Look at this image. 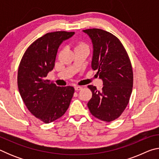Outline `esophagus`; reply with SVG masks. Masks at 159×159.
I'll return each instance as SVG.
<instances>
[{
	"instance_id": "esophagus-1",
	"label": "esophagus",
	"mask_w": 159,
	"mask_h": 159,
	"mask_svg": "<svg viewBox=\"0 0 159 159\" xmlns=\"http://www.w3.org/2000/svg\"><path fill=\"white\" fill-rule=\"evenodd\" d=\"M82 88H83L81 87V86H79V85L75 86V90H81Z\"/></svg>"
}]
</instances>
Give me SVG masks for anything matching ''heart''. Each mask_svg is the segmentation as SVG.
Here are the masks:
<instances>
[{"label":"heart","mask_w":159,"mask_h":159,"mask_svg":"<svg viewBox=\"0 0 159 159\" xmlns=\"http://www.w3.org/2000/svg\"><path fill=\"white\" fill-rule=\"evenodd\" d=\"M88 48L87 44H85V43H83V42H80V43H79L76 45V48Z\"/></svg>","instance_id":"obj_1"}]
</instances>
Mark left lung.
<instances>
[{
  "label": "left lung",
  "instance_id": "left-lung-1",
  "mask_svg": "<svg viewBox=\"0 0 159 159\" xmlns=\"http://www.w3.org/2000/svg\"><path fill=\"white\" fill-rule=\"evenodd\" d=\"M83 31L92 41L91 66L98 70L104 85L101 91L95 86H88L93 93L88 109L95 118L111 122L121 115L130 100L133 85L130 60L121 42L112 34L99 29Z\"/></svg>",
  "mask_w": 159,
  "mask_h": 159
}]
</instances>
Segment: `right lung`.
<instances>
[{"label":"right lung","instance_id":"add662e5","mask_svg":"<svg viewBox=\"0 0 159 159\" xmlns=\"http://www.w3.org/2000/svg\"><path fill=\"white\" fill-rule=\"evenodd\" d=\"M74 34L55 31L45 34L27 48L19 66L17 85L21 99L29 111L45 123L62 116L74 95L72 86L59 87L45 77L55 66L60 45Z\"/></svg>","mask_w":159,"mask_h":159}]
</instances>
